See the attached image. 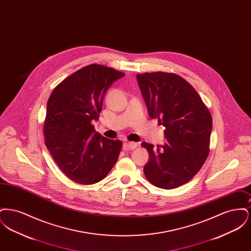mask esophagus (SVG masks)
Masks as SVG:
<instances>
[{
  "label": "esophagus",
  "mask_w": 251,
  "mask_h": 251,
  "mask_svg": "<svg viewBox=\"0 0 251 251\" xmlns=\"http://www.w3.org/2000/svg\"><path fill=\"white\" fill-rule=\"evenodd\" d=\"M138 144L135 143V142H125L123 144V149L125 151H129V150H133L135 148H137Z\"/></svg>",
  "instance_id": "esophagus-1"
}]
</instances>
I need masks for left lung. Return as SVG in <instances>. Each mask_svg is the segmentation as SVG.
I'll list each match as a JSON object with an SVG mask.
<instances>
[{
  "instance_id": "left-lung-1",
  "label": "left lung",
  "mask_w": 251,
  "mask_h": 251,
  "mask_svg": "<svg viewBox=\"0 0 251 251\" xmlns=\"http://www.w3.org/2000/svg\"><path fill=\"white\" fill-rule=\"evenodd\" d=\"M151 119L165 126L163 146L143 142L150 159L144 167L153 185L174 189L199 172L209 153L212 116L188 82L174 73L152 72L136 75Z\"/></svg>"
}]
</instances>
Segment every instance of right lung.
I'll return each mask as SVG.
<instances>
[{
    "instance_id": "add662e5",
    "label": "right lung",
    "mask_w": 251,
    "mask_h": 251,
    "mask_svg": "<svg viewBox=\"0 0 251 251\" xmlns=\"http://www.w3.org/2000/svg\"><path fill=\"white\" fill-rule=\"evenodd\" d=\"M123 76L92 64L65 79L49 98L45 144L56 165L75 182L93 184L104 179L119 158L122 142L103 137L92 121L99 120L110 86Z\"/></svg>"
}]
</instances>
